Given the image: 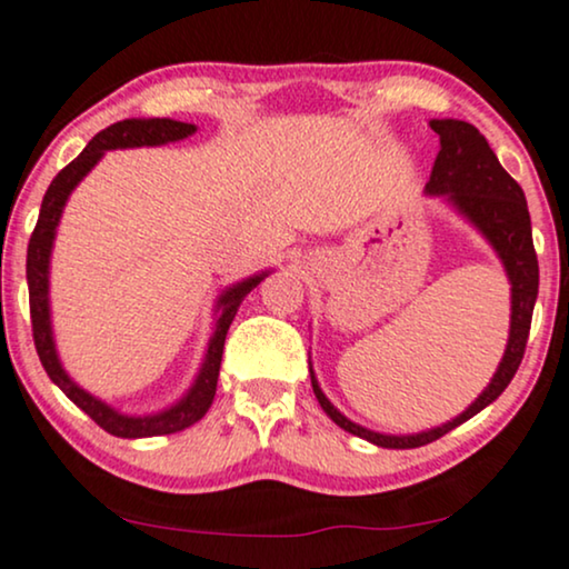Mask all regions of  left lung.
<instances>
[{"mask_svg":"<svg viewBox=\"0 0 569 569\" xmlns=\"http://www.w3.org/2000/svg\"><path fill=\"white\" fill-rule=\"evenodd\" d=\"M430 128L441 139V152L436 157L426 189L428 193H441V197L455 201L459 210L476 222L486 239L493 243V249L499 251L507 276L512 280V330H509L505 359H501L499 370H496L486 391L476 399V405L467 407V412L459 415L457 420L428 430V433L383 436L372 433L368 428H359L330 405L312 376L315 397H318L320 407L326 409L330 420L343 430H349V433L368 438L376 446H383V449H417V446H426L446 436L449 430H455L457 426H462L465 420H470L472 415H478L480 409L499 399L525 357V343H528L530 320H533V305L538 297V257L533 249V233H530L528 201H525L520 183L501 168L493 149L488 147L486 136L476 126L465 123V120H433Z\"/></svg>","mask_w":569,"mask_h":569,"instance_id":"obj_1","label":"left lung"}]
</instances>
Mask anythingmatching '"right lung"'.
Segmentation results:
<instances>
[{
	"mask_svg": "<svg viewBox=\"0 0 569 569\" xmlns=\"http://www.w3.org/2000/svg\"><path fill=\"white\" fill-rule=\"evenodd\" d=\"M197 131V126L191 123H178V120L170 118H152V120H120V123L107 126L104 131H99L93 139L86 143V149L76 157L73 162L64 164V168L57 172L54 181L49 183L44 193V201H41L39 220H36V228L31 233V241H28V260H26V278H28V301H31V328H33V343L36 351H39L41 365H44L47 376L52 378V383L62 388V393L73 401L76 407H81L86 415L97 422L99 428H104L107 433L118 438H149V436H168L178 433V430L193 426V422L204 417L207 409H210L214 391H218V376H220V362H222V347H226V333L231 328V322L239 312V305L243 297L260 283L262 276H254L243 283L233 286L222 293L218 307L220 318L218 326H214V336L210 341V349H207V359L201 365V372L197 383L186 397L178 401L176 407H170L168 412L152 415V417H126L114 412L99 399H93L91 393H86L83 388H78L73 380L64 376L60 368V359H57L54 341H52V326H49V251H52L54 241V228L60 222L62 207L68 201L70 191L76 189L78 181L89 172L93 164L99 162L107 149H126V147H160V143L168 141H181L186 136Z\"/></svg>",
	"mask_w": 569,
	"mask_h": 569,
	"instance_id": "obj_1",
	"label": "right lung"
}]
</instances>
